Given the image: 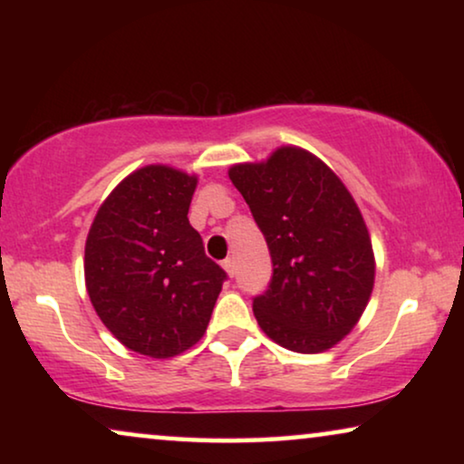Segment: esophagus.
<instances>
[{"label":"esophagus","mask_w":464,"mask_h":464,"mask_svg":"<svg viewBox=\"0 0 464 464\" xmlns=\"http://www.w3.org/2000/svg\"><path fill=\"white\" fill-rule=\"evenodd\" d=\"M221 266H224V270L227 272V275L234 276V259H232V257L224 259V262H221Z\"/></svg>","instance_id":"1"}]
</instances>
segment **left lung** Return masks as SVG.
I'll return each mask as SVG.
<instances>
[{
	"instance_id": "left-lung-1",
	"label": "left lung",
	"mask_w": 464,
	"mask_h": 464,
	"mask_svg": "<svg viewBox=\"0 0 464 464\" xmlns=\"http://www.w3.org/2000/svg\"><path fill=\"white\" fill-rule=\"evenodd\" d=\"M262 230L272 278L253 297V314L289 351L323 353L357 325L373 287L365 221L338 175L300 148L230 169Z\"/></svg>"
}]
</instances>
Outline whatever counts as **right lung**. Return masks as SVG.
Instances as JSON below:
<instances>
[{"mask_svg": "<svg viewBox=\"0 0 464 464\" xmlns=\"http://www.w3.org/2000/svg\"><path fill=\"white\" fill-rule=\"evenodd\" d=\"M196 177L150 164L101 205L84 275L105 327L130 351L175 357L202 338L226 270L207 257L188 211Z\"/></svg>", "mask_w": 464, "mask_h": 464, "instance_id": "1", "label": "right lung"}]
</instances>
